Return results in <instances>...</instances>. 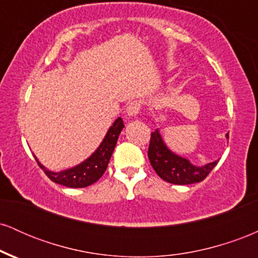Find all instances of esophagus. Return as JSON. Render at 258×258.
Here are the masks:
<instances>
[{
	"instance_id": "1",
	"label": "esophagus",
	"mask_w": 258,
	"mask_h": 258,
	"mask_svg": "<svg viewBox=\"0 0 258 258\" xmlns=\"http://www.w3.org/2000/svg\"><path fill=\"white\" fill-rule=\"evenodd\" d=\"M139 111H141V104H139L138 102L130 103L126 108V114L128 115L130 117L137 116V115L139 114Z\"/></svg>"
}]
</instances>
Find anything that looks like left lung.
Masks as SVG:
<instances>
[{"mask_svg": "<svg viewBox=\"0 0 258 258\" xmlns=\"http://www.w3.org/2000/svg\"><path fill=\"white\" fill-rule=\"evenodd\" d=\"M226 137L228 139V133ZM148 156L160 178L179 185L201 182L218 162V160H216L203 166L191 164L190 160L178 155L166 146L159 128L152 133Z\"/></svg>", "mask_w": 258, "mask_h": 258, "instance_id": "left-lung-1", "label": "left lung"}]
</instances>
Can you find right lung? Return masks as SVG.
Wrapping results in <instances>:
<instances>
[{
    "label": "right lung",
    "mask_w": 258,
    "mask_h": 258,
    "mask_svg": "<svg viewBox=\"0 0 258 258\" xmlns=\"http://www.w3.org/2000/svg\"><path fill=\"white\" fill-rule=\"evenodd\" d=\"M123 127L125 126H123L122 119L117 117L114 121V123L109 127L102 143L94 150V153H92L87 159L80 162L79 165L67 168V170L54 172V171L48 170L46 166H43L36 156H34L36 159L38 166L42 168L47 177L54 183L69 186V188H85V186L96 183L105 172L112 152H114L115 146L117 143V138H119Z\"/></svg>",
    "instance_id": "add662e5"
}]
</instances>
